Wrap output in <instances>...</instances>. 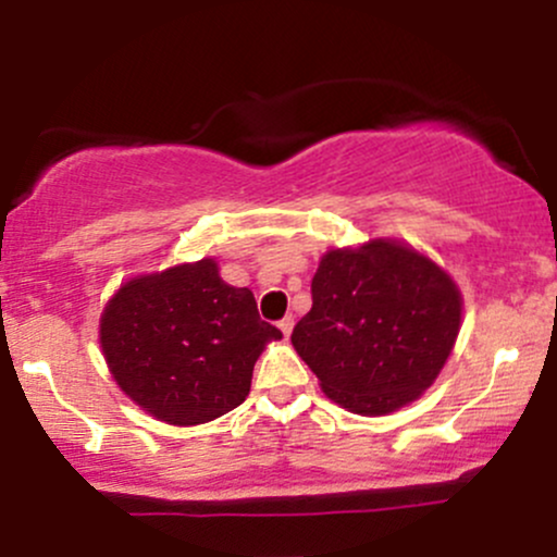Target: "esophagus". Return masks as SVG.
<instances>
[{"label":"esophagus","instance_id":"esophagus-1","mask_svg":"<svg viewBox=\"0 0 557 557\" xmlns=\"http://www.w3.org/2000/svg\"><path fill=\"white\" fill-rule=\"evenodd\" d=\"M277 327H280V332H283V335L287 337L293 332V317H285V319H280L277 322Z\"/></svg>","mask_w":557,"mask_h":557}]
</instances>
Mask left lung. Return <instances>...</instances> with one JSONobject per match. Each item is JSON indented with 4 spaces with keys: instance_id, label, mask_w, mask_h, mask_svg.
Segmentation results:
<instances>
[{
    "instance_id": "left-lung-1",
    "label": "left lung",
    "mask_w": 557,
    "mask_h": 557,
    "mask_svg": "<svg viewBox=\"0 0 557 557\" xmlns=\"http://www.w3.org/2000/svg\"><path fill=\"white\" fill-rule=\"evenodd\" d=\"M450 274L398 240L335 248L311 280V311L293 330L324 395L361 417L417 400L437 380L461 330Z\"/></svg>"
}]
</instances>
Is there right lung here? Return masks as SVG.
<instances>
[{
	"label": "right lung",
	"instance_id": "obj_1",
	"mask_svg": "<svg viewBox=\"0 0 557 557\" xmlns=\"http://www.w3.org/2000/svg\"><path fill=\"white\" fill-rule=\"evenodd\" d=\"M280 337L259 317L253 293L227 285L214 259L127 280L99 324L120 389L175 426L203 424L240 406L253 363Z\"/></svg>",
	"mask_w": 557,
	"mask_h": 557
}]
</instances>
